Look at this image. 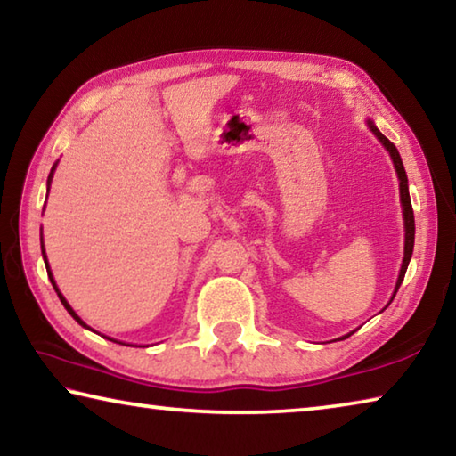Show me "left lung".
Returning a JSON list of instances; mask_svg holds the SVG:
<instances>
[{
  "mask_svg": "<svg viewBox=\"0 0 456 456\" xmlns=\"http://www.w3.org/2000/svg\"><path fill=\"white\" fill-rule=\"evenodd\" d=\"M368 126L372 133L378 136V141L384 144V149L390 152L392 157V163H395L396 168V175H398V181H400V203H403V215H404V259H403V267H400V273H398V281H396V289H395V296L400 288V283L404 280V273L408 269V261L412 257V249H414V213H412V203H411V195H408V179H406V171H404V165H403V159H400L398 149L395 144H392L388 138H386L380 130L374 126L372 120H368ZM392 296V299H395ZM354 334V331H352ZM350 336V334H348ZM344 336V338H348Z\"/></svg>",
  "mask_w": 456,
  "mask_h": 456,
  "instance_id": "obj_1",
  "label": "left lung"
}]
</instances>
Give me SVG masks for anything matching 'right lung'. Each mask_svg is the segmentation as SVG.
<instances>
[{
	"instance_id": "add662e5",
	"label": "right lung",
	"mask_w": 456,
	"mask_h": 456,
	"mask_svg": "<svg viewBox=\"0 0 456 456\" xmlns=\"http://www.w3.org/2000/svg\"><path fill=\"white\" fill-rule=\"evenodd\" d=\"M53 171H56V165H53L52 167V171H50V176H48V191H50V183H52V175H53ZM44 247V245H42ZM42 256H44V261H45V269H48V277H50V281H52V285H53V289H56L58 291V288H56V281H53V275H52V272H50V265H48V259H45V251L42 249ZM58 297H60V302L61 304H64V307H66V310H68V314H70L72 315V318L76 320V322H78L80 323V326H84V328H88L86 326V323H84L80 318H78V314H76L74 310H72V307H70V304H68L66 302V297L64 296H61V293L58 291ZM90 330V328H88Z\"/></svg>"
}]
</instances>
